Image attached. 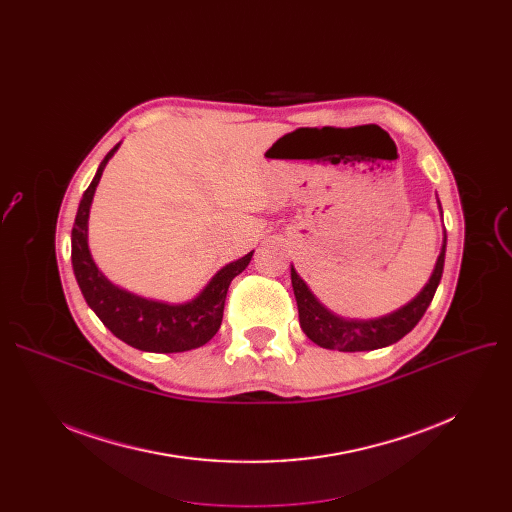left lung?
Returning <instances> with one entry per match:
<instances>
[{
    "label": "left lung",
    "instance_id": "left-lung-1",
    "mask_svg": "<svg viewBox=\"0 0 512 512\" xmlns=\"http://www.w3.org/2000/svg\"><path fill=\"white\" fill-rule=\"evenodd\" d=\"M444 257H446V240L442 245L440 257L436 261V270L425 284V288L417 294V297L405 305L402 309L369 321H357V319H344L334 313H330L326 307H321L317 299L307 288V284L290 267V280L294 288V297H297L299 305V321L303 332L319 346L330 348V351H342V353H357V351H375L388 344L398 342L402 336H407L427 311L429 303H432L436 288L442 280L444 272Z\"/></svg>",
    "mask_w": 512,
    "mask_h": 512
}]
</instances>
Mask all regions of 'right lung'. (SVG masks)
<instances>
[{"label":"right lung","instance_id":"right-lung-1","mask_svg":"<svg viewBox=\"0 0 512 512\" xmlns=\"http://www.w3.org/2000/svg\"><path fill=\"white\" fill-rule=\"evenodd\" d=\"M118 145L107 153L101 166L80 199L72 228V267L87 305L97 313L103 326L122 342L147 353H184L207 344L218 334L224 317V301L230 282L249 265L253 253L228 263L213 276L199 297L186 305L155 303L114 286L103 278L91 259L87 245L89 207L95 195V186L107 159L114 155Z\"/></svg>","mask_w":512,"mask_h":512}]
</instances>
